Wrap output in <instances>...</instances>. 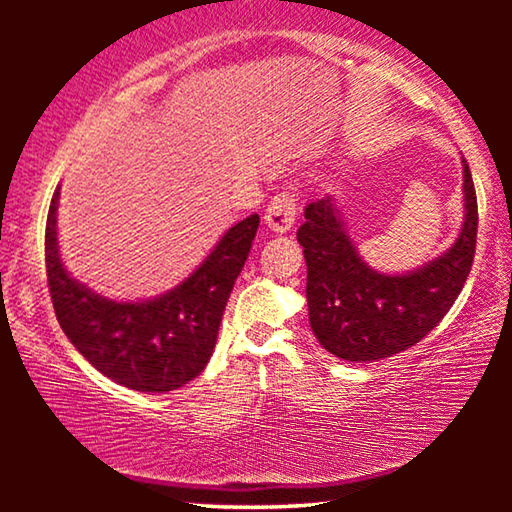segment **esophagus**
I'll list each match as a JSON object with an SVG mask.
<instances>
[{
	"label": "esophagus",
	"instance_id": "obj_1",
	"mask_svg": "<svg viewBox=\"0 0 512 512\" xmlns=\"http://www.w3.org/2000/svg\"><path fill=\"white\" fill-rule=\"evenodd\" d=\"M298 214V194L293 189H287V192H280L273 196V201L268 203L266 214H264V223L271 228L277 235L287 232L293 221H296Z\"/></svg>",
	"mask_w": 512,
	"mask_h": 512
}]
</instances>
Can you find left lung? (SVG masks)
Wrapping results in <instances>:
<instances>
[{"instance_id": "8db88e82", "label": "left lung", "mask_w": 512, "mask_h": 512, "mask_svg": "<svg viewBox=\"0 0 512 512\" xmlns=\"http://www.w3.org/2000/svg\"><path fill=\"white\" fill-rule=\"evenodd\" d=\"M465 221L454 246L404 275H386L359 257L334 196L305 207L298 241L307 259L309 323L327 352L345 361H377L422 341L452 309L472 271L476 192L463 158Z\"/></svg>"}]
</instances>
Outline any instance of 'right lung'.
<instances>
[{
	"label": "right lung",
	"mask_w": 512,
	"mask_h": 512,
	"mask_svg": "<svg viewBox=\"0 0 512 512\" xmlns=\"http://www.w3.org/2000/svg\"><path fill=\"white\" fill-rule=\"evenodd\" d=\"M60 189V187H58ZM58 189L47 214L45 262L60 327L101 375L142 393L185 386L210 361L221 316L257 235L250 214L225 232L205 262L160 298L117 302L69 277L58 255Z\"/></svg>",
	"instance_id": "1"
}]
</instances>
